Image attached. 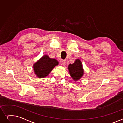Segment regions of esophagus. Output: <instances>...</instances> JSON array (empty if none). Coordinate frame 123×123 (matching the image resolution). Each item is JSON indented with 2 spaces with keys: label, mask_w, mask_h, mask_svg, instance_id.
I'll use <instances>...</instances> for the list:
<instances>
[{
  "label": "esophagus",
  "mask_w": 123,
  "mask_h": 123,
  "mask_svg": "<svg viewBox=\"0 0 123 123\" xmlns=\"http://www.w3.org/2000/svg\"><path fill=\"white\" fill-rule=\"evenodd\" d=\"M61 65H65V61L64 60H62L61 61Z\"/></svg>",
  "instance_id": "esophagus-1"
}]
</instances>
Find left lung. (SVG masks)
<instances>
[{"instance_id":"obj_1","label":"left lung","mask_w":123,"mask_h":123,"mask_svg":"<svg viewBox=\"0 0 123 123\" xmlns=\"http://www.w3.org/2000/svg\"><path fill=\"white\" fill-rule=\"evenodd\" d=\"M69 73L74 81H77L80 78L83 74V70L81 61L77 59L72 64L68 66Z\"/></svg>"}]
</instances>
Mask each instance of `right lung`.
Wrapping results in <instances>:
<instances>
[{"label": "right lung", "instance_id": "1", "mask_svg": "<svg viewBox=\"0 0 123 123\" xmlns=\"http://www.w3.org/2000/svg\"><path fill=\"white\" fill-rule=\"evenodd\" d=\"M57 65V60L46 55L37 61L34 65L33 68L36 75L39 78H43L48 76L52 69Z\"/></svg>", "mask_w": 123, "mask_h": 123}]
</instances>
